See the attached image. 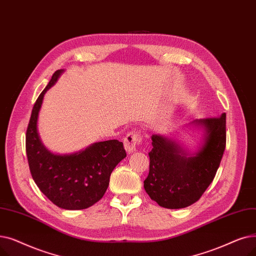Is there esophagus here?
Listing matches in <instances>:
<instances>
[{"label":"esophagus","instance_id":"34e87169","mask_svg":"<svg viewBox=\"0 0 256 256\" xmlns=\"http://www.w3.org/2000/svg\"><path fill=\"white\" fill-rule=\"evenodd\" d=\"M142 142L140 133L138 131L128 132L124 138V146L128 153H132L136 150V147Z\"/></svg>","mask_w":256,"mask_h":256}]
</instances>
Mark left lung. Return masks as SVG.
Returning <instances> with one entry per match:
<instances>
[{
	"label": "left lung",
	"instance_id": "left-lung-1",
	"mask_svg": "<svg viewBox=\"0 0 256 256\" xmlns=\"http://www.w3.org/2000/svg\"><path fill=\"white\" fill-rule=\"evenodd\" d=\"M204 128L203 144L190 154L173 140L153 134L144 190L162 208H184L197 202L212 182L226 147V114L194 120Z\"/></svg>",
	"mask_w": 256,
	"mask_h": 256
}]
</instances>
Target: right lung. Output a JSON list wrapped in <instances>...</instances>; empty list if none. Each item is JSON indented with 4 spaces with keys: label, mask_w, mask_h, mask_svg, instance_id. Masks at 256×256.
<instances>
[{
    "label": "right lung",
    "mask_w": 256,
    "mask_h": 256,
    "mask_svg": "<svg viewBox=\"0 0 256 256\" xmlns=\"http://www.w3.org/2000/svg\"><path fill=\"white\" fill-rule=\"evenodd\" d=\"M64 70H56L36 100L26 133V152L36 186L58 208L85 210L98 202L109 184L116 164L126 157L124 144L118 140L99 142L76 153L58 155L42 144L38 120L44 96L57 82Z\"/></svg>",
    "instance_id": "add662e5"
}]
</instances>
